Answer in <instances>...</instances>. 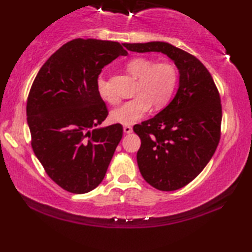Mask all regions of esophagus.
Here are the masks:
<instances>
[{"mask_svg": "<svg viewBox=\"0 0 252 252\" xmlns=\"http://www.w3.org/2000/svg\"><path fill=\"white\" fill-rule=\"evenodd\" d=\"M123 131H125V133H126V134H130V133H132L133 129L131 126H123Z\"/></svg>", "mask_w": 252, "mask_h": 252, "instance_id": "esophagus-1", "label": "esophagus"}]
</instances>
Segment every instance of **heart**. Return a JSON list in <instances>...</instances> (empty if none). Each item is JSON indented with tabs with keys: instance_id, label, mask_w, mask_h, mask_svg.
I'll return each mask as SVG.
<instances>
[{
	"instance_id": "b5f03b06",
	"label": "heart",
	"mask_w": 252,
	"mask_h": 252,
	"mask_svg": "<svg viewBox=\"0 0 252 252\" xmlns=\"http://www.w3.org/2000/svg\"><path fill=\"white\" fill-rule=\"evenodd\" d=\"M126 70L138 79L135 97L125 101L111 112V119L122 125H133L152 107L157 110L168 104L179 80L178 68L170 62L155 63L146 57H134L126 63ZM101 98L115 104L118 96L103 77L97 79Z\"/></svg>"
}]
</instances>
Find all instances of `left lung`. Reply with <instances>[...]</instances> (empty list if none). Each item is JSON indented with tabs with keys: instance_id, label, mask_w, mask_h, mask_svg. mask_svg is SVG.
Listing matches in <instances>:
<instances>
[{
	"instance_id": "1",
	"label": "left lung",
	"mask_w": 252,
	"mask_h": 252,
	"mask_svg": "<svg viewBox=\"0 0 252 252\" xmlns=\"http://www.w3.org/2000/svg\"><path fill=\"white\" fill-rule=\"evenodd\" d=\"M123 45L132 52H161L179 68L173 100L133 130L142 142L136 157L144 180L159 190L182 189L201 172L220 142V93L203 63L179 47L165 42Z\"/></svg>"
}]
</instances>
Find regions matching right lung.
<instances>
[{
  "mask_svg": "<svg viewBox=\"0 0 252 252\" xmlns=\"http://www.w3.org/2000/svg\"><path fill=\"white\" fill-rule=\"evenodd\" d=\"M126 54L118 42L74 39L45 62L31 85L27 99L31 147L63 189L85 194L105 178L123 126L95 129L108 116L97 79L106 65Z\"/></svg>",
  "mask_w": 252,
  "mask_h": 252,
  "instance_id": "right-lung-1",
  "label": "right lung"
}]
</instances>
